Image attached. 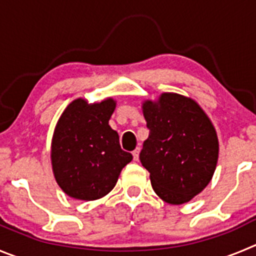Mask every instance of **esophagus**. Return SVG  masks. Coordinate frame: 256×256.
I'll return each instance as SVG.
<instances>
[{"instance_id": "34e87169", "label": "esophagus", "mask_w": 256, "mask_h": 256, "mask_svg": "<svg viewBox=\"0 0 256 256\" xmlns=\"http://www.w3.org/2000/svg\"><path fill=\"white\" fill-rule=\"evenodd\" d=\"M139 155H140V149H139V148H138V149H135V150H134V152H132L134 160H135V162L139 160Z\"/></svg>"}]
</instances>
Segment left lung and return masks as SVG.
Returning <instances> with one entry per match:
<instances>
[{"label": "left lung", "instance_id": "8db88e82", "mask_svg": "<svg viewBox=\"0 0 256 256\" xmlns=\"http://www.w3.org/2000/svg\"><path fill=\"white\" fill-rule=\"evenodd\" d=\"M150 130L140 160L154 192L164 202L183 204L211 182L218 160V138L211 118L190 97L173 92L142 102Z\"/></svg>", "mask_w": 256, "mask_h": 256}]
</instances>
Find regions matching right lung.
Returning a JSON list of instances; mask_svg holds the SVG:
<instances>
[{
  "instance_id": "right-lung-1",
  "label": "right lung",
  "mask_w": 256,
  "mask_h": 256,
  "mask_svg": "<svg viewBox=\"0 0 256 256\" xmlns=\"http://www.w3.org/2000/svg\"><path fill=\"white\" fill-rule=\"evenodd\" d=\"M114 108L112 97L94 104L77 98L56 122L50 149L52 174L74 200H96L108 194L124 166L132 160L108 125Z\"/></svg>"
}]
</instances>
